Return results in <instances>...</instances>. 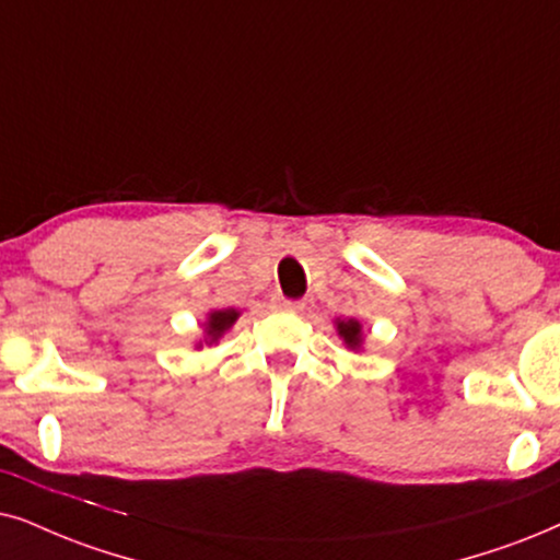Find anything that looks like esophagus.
<instances>
[{
  "instance_id": "obj_1",
  "label": "esophagus",
  "mask_w": 560,
  "mask_h": 560,
  "mask_svg": "<svg viewBox=\"0 0 560 560\" xmlns=\"http://www.w3.org/2000/svg\"><path fill=\"white\" fill-rule=\"evenodd\" d=\"M273 307H276V310H281V313H300V310H302V302L287 300V296H276V300H273Z\"/></svg>"
}]
</instances>
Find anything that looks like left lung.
Wrapping results in <instances>:
<instances>
[{
    "mask_svg": "<svg viewBox=\"0 0 560 560\" xmlns=\"http://www.w3.org/2000/svg\"><path fill=\"white\" fill-rule=\"evenodd\" d=\"M338 336L343 338V343L349 346V349H359L362 346V325L357 320H338Z\"/></svg>",
    "mask_w": 560,
    "mask_h": 560,
    "instance_id": "left-lung-1",
    "label": "left lung"
}]
</instances>
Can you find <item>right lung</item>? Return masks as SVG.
Returning <instances> with one entry per match:
<instances>
[{
    "mask_svg": "<svg viewBox=\"0 0 560 560\" xmlns=\"http://www.w3.org/2000/svg\"><path fill=\"white\" fill-rule=\"evenodd\" d=\"M237 310H217V313L209 315V323H207V336H209V343H214L219 336H222L224 330L230 328L232 323L237 320Z\"/></svg>",
    "mask_w": 560,
    "mask_h": 560,
    "instance_id": "1",
    "label": "right lung"
}]
</instances>
